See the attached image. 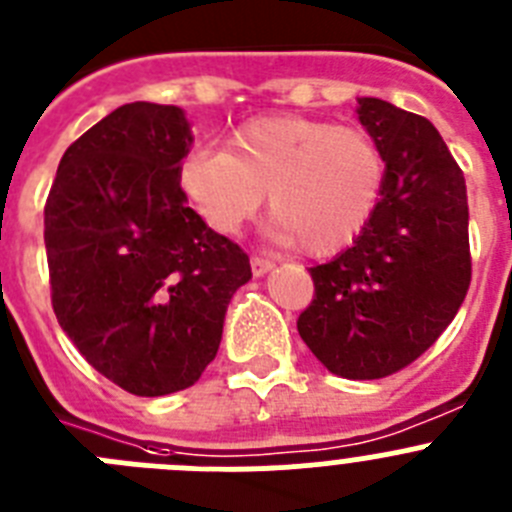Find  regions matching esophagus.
Wrapping results in <instances>:
<instances>
[{
	"mask_svg": "<svg viewBox=\"0 0 512 512\" xmlns=\"http://www.w3.org/2000/svg\"><path fill=\"white\" fill-rule=\"evenodd\" d=\"M274 269V264L266 259H259V256H253L251 259V271H253V277H264L266 271Z\"/></svg>",
	"mask_w": 512,
	"mask_h": 512,
	"instance_id": "obj_1",
	"label": "esophagus"
}]
</instances>
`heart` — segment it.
Segmentation results:
<instances>
[{"label":"heart","mask_w":512,"mask_h":512,"mask_svg":"<svg viewBox=\"0 0 512 512\" xmlns=\"http://www.w3.org/2000/svg\"><path fill=\"white\" fill-rule=\"evenodd\" d=\"M384 184V153L361 128L271 115L235 130L225 151H194L179 187L207 225L233 235L269 194L271 243L333 256L369 223Z\"/></svg>","instance_id":"1"}]
</instances>
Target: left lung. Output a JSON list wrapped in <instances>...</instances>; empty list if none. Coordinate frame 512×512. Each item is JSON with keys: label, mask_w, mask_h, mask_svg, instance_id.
I'll return each mask as SVG.
<instances>
[{"label": "left lung", "mask_w": 512, "mask_h": 512, "mask_svg": "<svg viewBox=\"0 0 512 512\" xmlns=\"http://www.w3.org/2000/svg\"><path fill=\"white\" fill-rule=\"evenodd\" d=\"M356 115L384 153L382 194L356 241L310 269L297 330L328 372L382 379L428 351L467 297V184L425 117L377 97Z\"/></svg>", "instance_id": "left-lung-1"}]
</instances>
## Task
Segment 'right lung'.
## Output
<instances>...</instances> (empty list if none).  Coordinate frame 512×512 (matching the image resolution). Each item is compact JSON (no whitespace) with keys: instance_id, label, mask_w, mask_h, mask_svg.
I'll return each mask as SVG.
<instances>
[{"instance_id":"right-lung-1","label":"right lung","mask_w":512,"mask_h":512,"mask_svg":"<svg viewBox=\"0 0 512 512\" xmlns=\"http://www.w3.org/2000/svg\"><path fill=\"white\" fill-rule=\"evenodd\" d=\"M192 128L122 104L71 143L45 202L53 312L99 374L140 397L187 390L215 359L248 256L179 187Z\"/></svg>"}]
</instances>
